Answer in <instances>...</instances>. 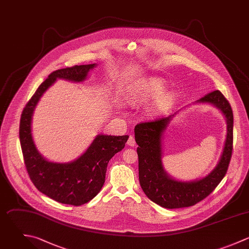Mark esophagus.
Returning <instances> with one entry per match:
<instances>
[{"label": "esophagus", "mask_w": 249, "mask_h": 249, "mask_svg": "<svg viewBox=\"0 0 249 249\" xmlns=\"http://www.w3.org/2000/svg\"><path fill=\"white\" fill-rule=\"evenodd\" d=\"M127 144L129 146H135L136 145V141H135V138L133 136H130L129 139H128V142H127Z\"/></svg>", "instance_id": "esophagus-1"}]
</instances>
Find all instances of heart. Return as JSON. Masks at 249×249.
Returning <instances> with one entry per match:
<instances>
[{"instance_id": "heart-1", "label": "heart", "mask_w": 249, "mask_h": 249, "mask_svg": "<svg viewBox=\"0 0 249 249\" xmlns=\"http://www.w3.org/2000/svg\"><path fill=\"white\" fill-rule=\"evenodd\" d=\"M166 82L160 78H148L134 85L130 91L131 98L138 102H147L155 98L151 110L160 112L168 109L175 102L176 95L173 91H164Z\"/></svg>"}]
</instances>
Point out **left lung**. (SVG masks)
Wrapping results in <instances>:
<instances>
[{
  "label": "left lung",
  "mask_w": 249,
  "mask_h": 249,
  "mask_svg": "<svg viewBox=\"0 0 249 249\" xmlns=\"http://www.w3.org/2000/svg\"><path fill=\"white\" fill-rule=\"evenodd\" d=\"M195 104H207L216 107L224 115L227 124L226 140L220 159L206 177L194 180H179L170 176L163 166V135L174 117L179 112L135 127V140L139 147V178L144 194L155 204L166 209L188 208L208 197L225 177L233 150L232 107L218 90Z\"/></svg>",
  "instance_id": "1"
}]
</instances>
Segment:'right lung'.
I'll return each mask as SVG.
<instances>
[{"label":"right lung","mask_w":249,"mask_h":249,"mask_svg":"<svg viewBox=\"0 0 249 249\" xmlns=\"http://www.w3.org/2000/svg\"><path fill=\"white\" fill-rule=\"evenodd\" d=\"M97 64L79 65L51 72L23 109L19 139L29 177L38 191L61 204L81 206L101 191L109 160L121 151L129 136L99 134L84 153L68 163L51 162L37 150L32 134L35 108L44 92L57 79L83 82Z\"/></svg>","instance_id":"obj_1"}]
</instances>
